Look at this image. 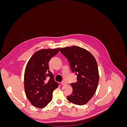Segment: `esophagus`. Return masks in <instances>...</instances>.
<instances>
[{
  "label": "esophagus",
  "instance_id": "1",
  "mask_svg": "<svg viewBox=\"0 0 127 127\" xmlns=\"http://www.w3.org/2000/svg\"><path fill=\"white\" fill-rule=\"evenodd\" d=\"M61 84H62V85H66V84H67V83H66V82H65L64 81H63V82H61Z\"/></svg>",
  "mask_w": 127,
  "mask_h": 127
}]
</instances>
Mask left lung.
<instances>
[{
    "label": "left lung",
    "instance_id": "8db88e82",
    "mask_svg": "<svg viewBox=\"0 0 127 127\" xmlns=\"http://www.w3.org/2000/svg\"><path fill=\"white\" fill-rule=\"evenodd\" d=\"M60 51L67 59L77 80L71 83L72 93L67 99L76 105L85 104L93 96L98 83L96 61L90 52L77 46L61 48Z\"/></svg>",
    "mask_w": 127,
    "mask_h": 127
}]
</instances>
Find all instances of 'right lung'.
<instances>
[{
	"instance_id": "1",
	"label": "right lung",
	"mask_w": 127,
	"mask_h": 127,
	"mask_svg": "<svg viewBox=\"0 0 127 127\" xmlns=\"http://www.w3.org/2000/svg\"><path fill=\"white\" fill-rule=\"evenodd\" d=\"M59 51L56 49H41L31 57L26 64L24 88L27 98L36 107L43 108L50 102L52 93L58 87L48 63Z\"/></svg>"
}]
</instances>
